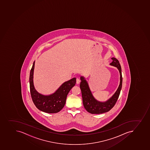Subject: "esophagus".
Segmentation results:
<instances>
[{
  "label": "esophagus",
  "mask_w": 150,
  "mask_h": 150,
  "mask_svg": "<svg viewBox=\"0 0 150 150\" xmlns=\"http://www.w3.org/2000/svg\"><path fill=\"white\" fill-rule=\"evenodd\" d=\"M80 83V80L79 78L76 79V83H77V84H79V83Z\"/></svg>",
  "instance_id": "1"
}]
</instances>
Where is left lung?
I'll list each match as a JSON object with an SVG mask.
<instances>
[{"label": "left lung", "mask_w": 150, "mask_h": 150, "mask_svg": "<svg viewBox=\"0 0 150 150\" xmlns=\"http://www.w3.org/2000/svg\"><path fill=\"white\" fill-rule=\"evenodd\" d=\"M113 61L110 63V66H114L117 68L120 75V84L115 93L105 101H98L95 98L93 94L90 90L88 83L83 76H81L80 79L81 82L80 83V88L81 90L83 103L84 108L89 113L92 114H100L108 112L111 109L120 96L122 83V77L121 73V68L119 61L114 57L112 58Z\"/></svg>", "instance_id": "left-lung-1"}]
</instances>
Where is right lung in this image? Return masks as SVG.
I'll return each instance as SVG.
<instances>
[{"label":"right lung","instance_id":"obj_1","mask_svg":"<svg viewBox=\"0 0 150 150\" xmlns=\"http://www.w3.org/2000/svg\"><path fill=\"white\" fill-rule=\"evenodd\" d=\"M34 65L35 61L33 63L29 79L30 94L33 102L36 107L41 111L47 113H58L64 107L67 94L71 89L75 85L76 79L73 78L63 83L52 94L43 95L39 93L34 87Z\"/></svg>","mask_w":150,"mask_h":150}]
</instances>
